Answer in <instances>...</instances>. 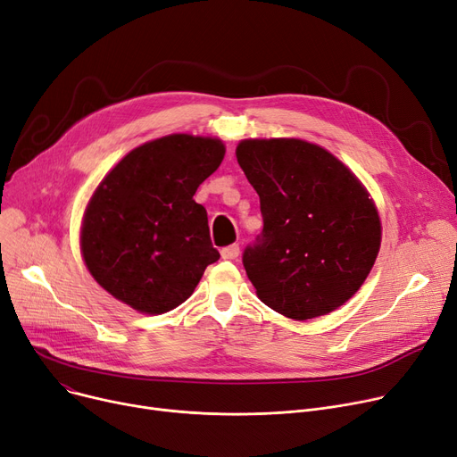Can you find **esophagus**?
I'll use <instances>...</instances> for the list:
<instances>
[{
  "label": "esophagus",
  "instance_id": "1",
  "mask_svg": "<svg viewBox=\"0 0 457 457\" xmlns=\"http://www.w3.org/2000/svg\"><path fill=\"white\" fill-rule=\"evenodd\" d=\"M237 254H240V247H237L236 244L234 245H227V247L221 249V256L225 260H234V258H237Z\"/></svg>",
  "mask_w": 457,
  "mask_h": 457
}]
</instances>
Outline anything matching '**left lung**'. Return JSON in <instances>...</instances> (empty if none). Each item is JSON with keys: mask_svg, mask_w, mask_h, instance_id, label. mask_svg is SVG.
Segmentation results:
<instances>
[{"mask_svg": "<svg viewBox=\"0 0 457 457\" xmlns=\"http://www.w3.org/2000/svg\"><path fill=\"white\" fill-rule=\"evenodd\" d=\"M236 158L264 220L242 256L258 297L292 320L344 305L381 245L379 215L366 189L331 152L301 139H245Z\"/></svg>", "mask_w": 457, "mask_h": 457, "instance_id": "left-lung-1", "label": "left lung"}]
</instances>
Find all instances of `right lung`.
<instances>
[{
    "instance_id": "add662e5",
    "label": "right lung",
    "mask_w": 457,
    "mask_h": 457,
    "mask_svg": "<svg viewBox=\"0 0 457 457\" xmlns=\"http://www.w3.org/2000/svg\"><path fill=\"white\" fill-rule=\"evenodd\" d=\"M220 139L167 136L126 154L87 206L81 253L98 285L146 314L169 312L220 260L208 215L193 201L221 165Z\"/></svg>"
}]
</instances>
